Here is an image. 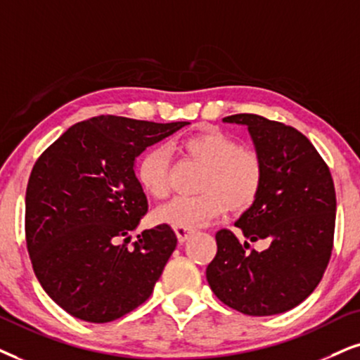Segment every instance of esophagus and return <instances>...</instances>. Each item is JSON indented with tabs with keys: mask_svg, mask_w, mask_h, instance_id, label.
Masks as SVG:
<instances>
[{
	"mask_svg": "<svg viewBox=\"0 0 360 360\" xmlns=\"http://www.w3.org/2000/svg\"><path fill=\"white\" fill-rule=\"evenodd\" d=\"M174 233L177 236V240H179V243L183 244V243H186V240L191 238V236L194 234V231L193 229H188V227H174Z\"/></svg>",
	"mask_w": 360,
	"mask_h": 360,
	"instance_id": "34e87169",
	"label": "esophagus"
}]
</instances>
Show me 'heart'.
<instances>
[{
    "label": "heart",
    "instance_id": "heart-1",
    "mask_svg": "<svg viewBox=\"0 0 360 360\" xmlns=\"http://www.w3.org/2000/svg\"><path fill=\"white\" fill-rule=\"evenodd\" d=\"M179 148L207 167L201 183L202 194L179 195L154 211V221L171 227H194L207 224L221 216L227 206L243 212L256 202L264 183L261 158L219 129L188 136ZM169 153L165 146H153L141 154L136 165V179L153 198L169 193Z\"/></svg>",
    "mask_w": 360,
    "mask_h": 360
}]
</instances>
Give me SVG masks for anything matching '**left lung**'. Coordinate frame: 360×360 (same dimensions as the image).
Returning a JSON list of instances; mask_svg holds the SVG:
<instances>
[{"mask_svg":"<svg viewBox=\"0 0 360 360\" xmlns=\"http://www.w3.org/2000/svg\"><path fill=\"white\" fill-rule=\"evenodd\" d=\"M248 127L264 166L256 202L236 221L251 243L216 234L217 252L206 269L212 292L248 316H274L299 306L317 288L329 264L335 226V191L324 159L294 127L257 115L222 120Z\"/></svg>","mask_w":360,"mask_h":360,"instance_id":"1","label":"left lung"}]
</instances>
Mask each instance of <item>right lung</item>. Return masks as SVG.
Segmentation results:
<instances>
[{
	"instance_id": "1",
	"label": "right lung",
	"mask_w": 360,
	"mask_h": 360,
	"mask_svg": "<svg viewBox=\"0 0 360 360\" xmlns=\"http://www.w3.org/2000/svg\"><path fill=\"white\" fill-rule=\"evenodd\" d=\"M186 124L91 117L36 161L26 189V244L39 284L72 317L111 322L151 295L177 238L161 224L127 249L148 211L136 159Z\"/></svg>"
}]
</instances>
